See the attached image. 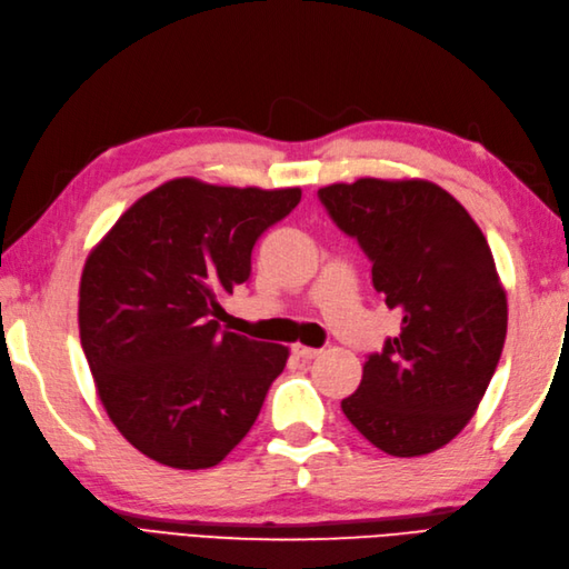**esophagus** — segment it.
Returning a JSON list of instances; mask_svg holds the SVG:
<instances>
[{
	"mask_svg": "<svg viewBox=\"0 0 569 569\" xmlns=\"http://www.w3.org/2000/svg\"><path fill=\"white\" fill-rule=\"evenodd\" d=\"M292 353H296L298 359H302V361H311V359H317V356L321 353V349H313V347L296 342V345H292Z\"/></svg>",
	"mask_w": 569,
	"mask_h": 569,
	"instance_id": "1",
	"label": "esophagus"
}]
</instances>
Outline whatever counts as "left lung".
Masks as SVG:
<instances>
[{
  "instance_id": "left-lung-1",
  "label": "left lung",
  "mask_w": 569,
  "mask_h": 569,
  "mask_svg": "<svg viewBox=\"0 0 569 569\" xmlns=\"http://www.w3.org/2000/svg\"><path fill=\"white\" fill-rule=\"evenodd\" d=\"M372 262L401 332L370 353L342 412L375 448L429 455L469 425L507 340V292L480 227L429 180L361 178L319 189Z\"/></svg>"
}]
</instances>
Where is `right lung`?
Segmentation results:
<instances>
[{"instance_id":"right-lung-1","label":"right lung","mask_w":569,"mask_h":569,"mask_svg":"<svg viewBox=\"0 0 569 569\" xmlns=\"http://www.w3.org/2000/svg\"><path fill=\"white\" fill-rule=\"evenodd\" d=\"M300 187L176 178L138 199L91 250L79 338L102 408L129 443L173 469L216 467L256 425L288 347L220 330V298L250 277L264 231Z\"/></svg>"}]
</instances>
